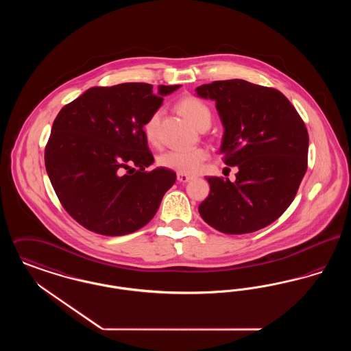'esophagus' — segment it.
<instances>
[{"label":"esophagus","mask_w":351,"mask_h":351,"mask_svg":"<svg viewBox=\"0 0 351 351\" xmlns=\"http://www.w3.org/2000/svg\"><path fill=\"white\" fill-rule=\"evenodd\" d=\"M176 176H178V180H179L180 183H188V182H191V180L193 179V176L186 175V173H180V172H179Z\"/></svg>","instance_id":"esophagus-1"}]
</instances>
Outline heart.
Instances as JSON below:
<instances>
[{"label":"heart","mask_w":351,"mask_h":351,"mask_svg":"<svg viewBox=\"0 0 351 351\" xmlns=\"http://www.w3.org/2000/svg\"><path fill=\"white\" fill-rule=\"evenodd\" d=\"M179 109L197 129H208L212 122V112L209 106L200 99L188 96L179 102ZM162 118V109L152 112L143 125V133L151 145L159 142V123ZM209 152L205 147L196 146L191 149H173L163 152L158 158V163L162 167L180 172L195 173L200 169L201 165L208 159Z\"/></svg>","instance_id":"b5f03b06"}]
</instances>
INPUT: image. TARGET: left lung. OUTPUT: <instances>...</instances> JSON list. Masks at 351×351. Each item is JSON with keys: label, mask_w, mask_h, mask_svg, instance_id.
<instances>
[{"label": "left lung", "mask_w": 351, "mask_h": 351, "mask_svg": "<svg viewBox=\"0 0 351 351\" xmlns=\"http://www.w3.org/2000/svg\"><path fill=\"white\" fill-rule=\"evenodd\" d=\"M196 93L216 101L223 126L219 154L226 166L238 167L234 183L206 178L210 192L201 217L225 234L266 228L291 205L306 172L302 119L282 92L241 79L204 84Z\"/></svg>", "instance_id": "1"}]
</instances>
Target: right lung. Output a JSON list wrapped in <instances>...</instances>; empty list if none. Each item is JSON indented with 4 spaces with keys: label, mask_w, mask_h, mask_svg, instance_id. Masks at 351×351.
<instances>
[{
    "label": "right lung",
    "mask_w": 351,
    "mask_h": 351,
    "mask_svg": "<svg viewBox=\"0 0 351 351\" xmlns=\"http://www.w3.org/2000/svg\"><path fill=\"white\" fill-rule=\"evenodd\" d=\"M180 85L125 83L93 86L55 118L45 163L58 199L85 229L134 233L149 223L176 182L154 163L143 125ZM138 167V170L134 168Z\"/></svg>",
    "instance_id": "obj_1"
}]
</instances>
